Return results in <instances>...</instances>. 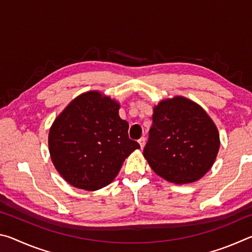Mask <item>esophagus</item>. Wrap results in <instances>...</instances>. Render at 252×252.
I'll return each instance as SVG.
<instances>
[{
	"instance_id": "34e87169",
	"label": "esophagus",
	"mask_w": 252,
	"mask_h": 252,
	"mask_svg": "<svg viewBox=\"0 0 252 252\" xmlns=\"http://www.w3.org/2000/svg\"><path fill=\"white\" fill-rule=\"evenodd\" d=\"M138 142H139V144H140V148H141V149H143V148H144V146H146V139H144V138H141V139H140Z\"/></svg>"
}]
</instances>
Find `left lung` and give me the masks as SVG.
Segmentation results:
<instances>
[{"label": "left lung", "mask_w": 252, "mask_h": 252, "mask_svg": "<svg viewBox=\"0 0 252 252\" xmlns=\"http://www.w3.org/2000/svg\"><path fill=\"white\" fill-rule=\"evenodd\" d=\"M143 156L158 176L176 185L201 179L215 163L220 148L215 122L198 103L185 96L160 101Z\"/></svg>", "instance_id": "1"}]
</instances>
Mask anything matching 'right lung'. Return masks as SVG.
Returning a JSON list of instances; mask_svg holds the SVG:
<instances>
[{
  "instance_id": "add662e5",
  "label": "right lung",
  "mask_w": 252,
  "mask_h": 252,
  "mask_svg": "<svg viewBox=\"0 0 252 252\" xmlns=\"http://www.w3.org/2000/svg\"><path fill=\"white\" fill-rule=\"evenodd\" d=\"M120 103L99 91L84 92L55 118L49 151L55 169L79 189L94 191L114 180L138 142L129 139V123Z\"/></svg>"
}]
</instances>
